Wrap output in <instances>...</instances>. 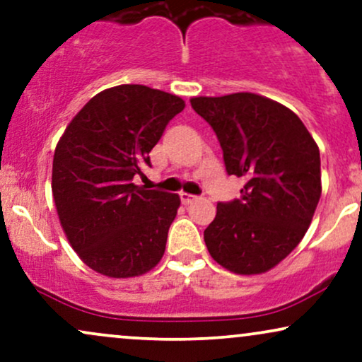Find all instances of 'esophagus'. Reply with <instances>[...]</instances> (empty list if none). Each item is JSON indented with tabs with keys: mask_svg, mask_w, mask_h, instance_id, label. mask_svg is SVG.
<instances>
[{
	"mask_svg": "<svg viewBox=\"0 0 362 362\" xmlns=\"http://www.w3.org/2000/svg\"><path fill=\"white\" fill-rule=\"evenodd\" d=\"M180 198H181L182 205H191V203H193L194 199H197V197H194V194L185 193V191H182V193H180Z\"/></svg>",
	"mask_w": 362,
	"mask_h": 362,
	"instance_id": "1",
	"label": "esophagus"
}]
</instances>
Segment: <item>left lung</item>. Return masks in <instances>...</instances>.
Masks as SVG:
<instances>
[{
	"label": "left lung",
	"mask_w": 362,
	"mask_h": 362,
	"mask_svg": "<svg viewBox=\"0 0 362 362\" xmlns=\"http://www.w3.org/2000/svg\"><path fill=\"white\" fill-rule=\"evenodd\" d=\"M223 151L240 198L218 202L205 228L208 252L237 274H259L291 252L310 227L320 185V152L286 106L252 93L191 100Z\"/></svg>",
	"instance_id": "1"
}]
</instances>
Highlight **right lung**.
<instances>
[{
  "mask_svg": "<svg viewBox=\"0 0 362 362\" xmlns=\"http://www.w3.org/2000/svg\"><path fill=\"white\" fill-rule=\"evenodd\" d=\"M185 108L181 98L142 84L98 93L55 147L52 194L59 220L84 264L130 278L163 257L180 197L134 185L148 152Z\"/></svg>",
  "mask_w": 362,
  "mask_h": 362,
  "instance_id": "obj_1",
  "label": "right lung"
}]
</instances>
